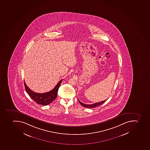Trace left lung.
Returning a JSON list of instances; mask_svg holds the SVG:
<instances>
[{"instance_id":"8db88e82","label":"left lung","mask_w":150,"mask_h":150,"mask_svg":"<svg viewBox=\"0 0 150 150\" xmlns=\"http://www.w3.org/2000/svg\"><path fill=\"white\" fill-rule=\"evenodd\" d=\"M78 101H79V103H80V104H81L82 106H84V107H85V108H95V107H96L99 106L101 105V104H102L103 103H105V102L107 101V100H105L102 101V102H98V103H93V104H85V103H82V102H80L79 100V99L78 98Z\"/></svg>"}]
</instances>
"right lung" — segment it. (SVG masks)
Here are the masks:
<instances>
[{
    "label": "right lung",
    "instance_id": "1",
    "mask_svg": "<svg viewBox=\"0 0 150 150\" xmlns=\"http://www.w3.org/2000/svg\"><path fill=\"white\" fill-rule=\"evenodd\" d=\"M62 79L59 81L55 87L50 91L44 93H38L34 92L28 88L26 84L24 81V86L25 90L29 96L32 99L36 102L38 104L42 105H47L48 104L51 103L57 98V96L58 91L61 84Z\"/></svg>",
    "mask_w": 150,
    "mask_h": 150
}]
</instances>
